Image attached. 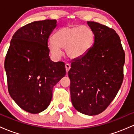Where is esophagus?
Here are the masks:
<instances>
[{"label":"esophagus","mask_w":134,"mask_h":134,"mask_svg":"<svg viewBox=\"0 0 134 134\" xmlns=\"http://www.w3.org/2000/svg\"><path fill=\"white\" fill-rule=\"evenodd\" d=\"M70 69V64H65V69H66V72H69V69Z\"/></svg>","instance_id":"esophagus-1"}]
</instances>
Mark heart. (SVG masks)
I'll use <instances>...</instances> for the list:
<instances>
[{
  "label": "heart",
  "instance_id": "obj_1",
  "mask_svg": "<svg viewBox=\"0 0 134 134\" xmlns=\"http://www.w3.org/2000/svg\"><path fill=\"white\" fill-rule=\"evenodd\" d=\"M48 42V48L55 57L62 54L61 48L65 49L70 59H78L86 55L94 42V33L87 26H67L61 27Z\"/></svg>",
  "mask_w": 134,
  "mask_h": 134
}]
</instances>
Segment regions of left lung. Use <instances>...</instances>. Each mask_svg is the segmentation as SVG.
<instances>
[{"instance_id":"8db88e82","label":"left lung","mask_w":134,"mask_h":134,"mask_svg":"<svg viewBox=\"0 0 134 134\" xmlns=\"http://www.w3.org/2000/svg\"><path fill=\"white\" fill-rule=\"evenodd\" d=\"M87 23L94 33V42L86 55L72 62L68 76L74 107L93 116L105 110L117 94L124 79L125 52L114 30Z\"/></svg>"}]
</instances>
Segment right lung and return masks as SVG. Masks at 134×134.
I'll use <instances>...</instances> for the list:
<instances>
[{"label": "right lung", "mask_w": 134, "mask_h": 134, "mask_svg": "<svg viewBox=\"0 0 134 134\" xmlns=\"http://www.w3.org/2000/svg\"><path fill=\"white\" fill-rule=\"evenodd\" d=\"M55 19L34 21L13 35L4 67L10 97L24 111L39 113L48 107L53 87L65 76V64L51 60L48 41Z\"/></svg>", "instance_id": "obj_1"}]
</instances>
